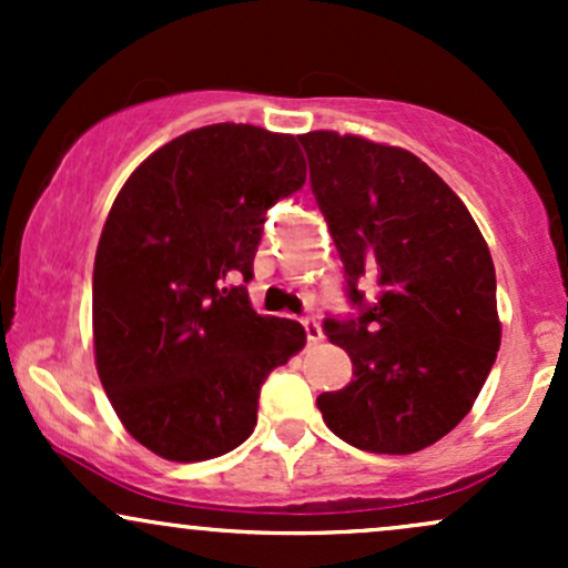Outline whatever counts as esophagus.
I'll return each mask as SVG.
<instances>
[{"label": "esophagus", "mask_w": 568, "mask_h": 568, "mask_svg": "<svg viewBox=\"0 0 568 568\" xmlns=\"http://www.w3.org/2000/svg\"><path fill=\"white\" fill-rule=\"evenodd\" d=\"M304 331H306V338H310V342L312 344H315V342H321V338H323V328H321V323H317L315 321V317H304Z\"/></svg>", "instance_id": "34e87169"}]
</instances>
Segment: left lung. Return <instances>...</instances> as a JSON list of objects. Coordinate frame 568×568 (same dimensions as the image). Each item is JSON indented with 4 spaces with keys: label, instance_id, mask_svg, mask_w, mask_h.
<instances>
[{
    "label": "left lung",
    "instance_id": "1",
    "mask_svg": "<svg viewBox=\"0 0 568 568\" xmlns=\"http://www.w3.org/2000/svg\"><path fill=\"white\" fill-rule=\"evenodd\" d=\"M298 141L347 296L361 306L357 317L323 323L355 379L323 393L317 408L363 452H422L470 414L497 361L491 253L465 202L416 154L334 130ZM363 287L377 291L371 305Z\"/></svg>",
    "mask_w": 568,
    "mask_h": 568
}]
</instances>
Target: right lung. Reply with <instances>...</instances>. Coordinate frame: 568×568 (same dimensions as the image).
Wrapping results in <instances>:
<instances>
[{
  "instance_id": "1",
  "label": "right lung",
  "mask_w": 568,
  "mask_h": 568,
  "mask_svg": "<svg viewBox=\"0 0 568 568\" xmlns=\"http://www.w3.org/2000/svg\"><path fill=\"white\" fill-rule=\"evenodd\" d=\"M306 181L288 133L219 122L130 173L93 266L95 368L149 452L205 462L251 438L266 376L306 344L247 298L266 211Z\"/></svg>"
}]
</instances>
